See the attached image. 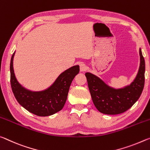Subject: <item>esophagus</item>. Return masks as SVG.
<instances>
[{"instance_id": "obj_1", "label": "esophagus", "mask_w": 150, "mask_h": 150, "mask_svg": "<svg viewBox=\"0 0 150 150\" xmlns=\"http://www.w3.org/2000/svg\"><path fill=\"white\" fill-rule=\"evenodd\" d=\"M86 66L85 64L84 63H80V69L81 72H84L86 70Z\"/></svg>"}]
</instances>
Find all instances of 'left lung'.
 Instances as JSON below:
<instances>
[{
  "label": "left lung",
  "instance_id": "obj_1",
  "mask_svg": "<svg viewBox=\"0 0 150 150\" xmlns=\"http://www.w3.org/2000/svg\"><path fill=\"white\" fill-rule=\"evenodd\" d=\"M140 63L136 78L130 84L115 88L92 73L86 72L88 88L93 103L100 112L104 114H122L130 108L139 99L145 81V60L141 48L139 50Z\"/></svg>",
  "mask_w": 150,
  "mask_h": 150
}]
</instances>
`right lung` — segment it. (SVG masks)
I'll list each match as a JSON object with an SVG mask.
<instances>
[{"label":"right lung","mask_w":150,"mask_h":150,"mask_svg":"<svg viewBox=\"0 0 150 150\" xmlns=\"http://www.w3.org/2000/svg\"><path fill=\"white\" fill-rule=\"evenodd\" d=\"M10 64L11 84L14 97L28 112L38 116H48L60 111L67 99L72 80L80 72L78 65L72 66L60 74L53 84L41 91H32L23 87L18 82L13 68V59Z\"/></svg>","instance_id":"1"}]
</instances>
